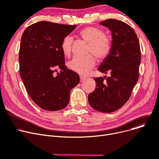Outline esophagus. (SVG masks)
<instances>
[{
	"instance_id": "1",
	"label": "esophagus",
	"mask_w": 159,
	"mask_h": 159,
	"mask_svg": "<svg viewBox=\"0 0 159 159\" xmlns=\"http://www.w3.org/2000/svg\"><path fill=\"white\" fill-rule=\"evenodd\" d=\"M80 81L81 82H82L83 80H84L85 79H86V77H84V76H82V75L80 76Z\"/></svg>"
}]
</instances>
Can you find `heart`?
<instances>
[{
	"label": "heart",
	"mask_w": 159,
	"mask_h": 159,
	"mask_svg": "<svg viewBox=\"0 0 159 159\" xmlns=\"http://www.w3.org/2000/svg\"><path fill=\"white\" fill-rule=\"evenodd\" d=\"M78 36L89 43L88 52L93 53L99 59L105 58L112 49V41L109 36L104 34L101 29L87 26L78 32ZM73 38L66 36L61 42V50L66 57H70L73 48ZM96 64V60L92 54L85 57H75L68 63V67L80 75L88 74Z\"/></svg>",
	"instance_id": "1"
}]
</instances>
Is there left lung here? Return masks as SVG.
I'll list each match as a JSON object with an SVG mask.
<instances>
[{"instance_id":"1","label":"left lung","mask_w":159,"mask_h":159,"mask_svg":"<svg viewBox=\"0 0 159 159\" xmlns=\"http://www.w3.org/2000/svg\"><path fill=\"white\" fill-rule=\"evenodd\" d=\"M100 25L112 32V49L98 70L111 76L97 77L95 90L88 95L90 106L98 111L110 113L125 104L139 77L141 52L134 30L121 20L109 19Z\"/></svg>"}]
</instances>
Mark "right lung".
Returning <instances> with one entry per match:
<instances>
[{"label": "right lung", "mask_w": 159, "mask_h": 159, "mask_svg": "<svg viewBox=\"0 0 159 159\" xmlns=\"http://www.w3.org/2000/svg\"><path fill=\"white\" fill-rule=\"evenodd\" d=\"M75 27L39 21L27 27L22 35L20 77L31 99L43 110L57 111L66 107L71 89L80 81L77 73L67 69L60 47L62 39Z\"/></svg>", "instance_id": "add662e5"}]
</instances>
